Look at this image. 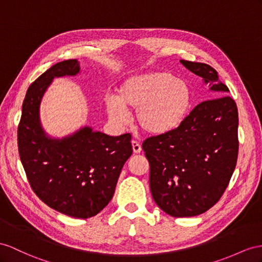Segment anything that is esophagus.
<instances>
[{"instance_id": "1", "label": "esophagus", "mask_w": 262, "mask_h": 262, "mask_svg": "<svg viewBox=\"0 0 262 262\" xmlns=\"http://www.w3.org/2000/svg\"><path fill=\"white\" fill-rule=\"evenodd\" d=\"M132 146H133V150L135 154H139L142 151V146L136 140H132Z\"/></svg>"}]
</instances>
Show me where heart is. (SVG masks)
Returning a JSON list of instances; mask_svg holds the SVG:
<instances>
[{"label": "heart", "mask_w": 262, "mask_h": 262, "mask_svg": "<svg viewBox=\"0 0 262 262\" xmlns=\"http://www.w3.org/2000/svg\"><path fill=\"white\" fill-rule=\"evenodd\" d=\"M191 99L189 86L167 72L133 76L120 86L115 98H108L106 108L113 122L124 125L126 112L137 110L136 123L149 135H163L183 123Z\"/></svg>", "instance_id": "obj_1"}]
</instances>
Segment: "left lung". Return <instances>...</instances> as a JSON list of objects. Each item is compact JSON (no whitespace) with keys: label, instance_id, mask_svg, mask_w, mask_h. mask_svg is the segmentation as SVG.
I'll return each instance as SVG.
<instances>
[{"label":"left lung","instance_id":"8db88e82","mask_svg":"<svg viewBox=\"0 0 262 262\" xmlns=\"http://www.w3.org/2000/svg\"><path fill=\"white\" fill-rule=\"evenodd\" d=\"M214 91L173 130L148 137L143 149L148 159L151 196L172 217H192L218 203L236 168L238 110L210 65L180 59Z\"/></svg>","mask_w":262,"mask_h":262}]
</instances>
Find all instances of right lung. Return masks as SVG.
<instances>
[{
  "mask_svg": "<svg viewBox=\"0 0 262 262\" xmlns=\"http://www.w3.org/2000/svg\"><path fill=\"white\" fill-rule=\"evenodd\" d=\"M77 59L53 65L33 82L23 102L17 128L22 165L33 191L44 204L74 218H91L112 200L132 135L108 136L84 127L72 136L52 139L39 124V103L54 77L75 75Z\"/></svg>",
  "mask_w": 262,
  "mask_h": 262,
  "instance_id": "right-lung-1",
  "label": "right lung"
}]
</instances>
